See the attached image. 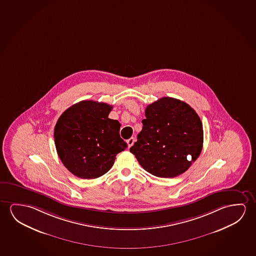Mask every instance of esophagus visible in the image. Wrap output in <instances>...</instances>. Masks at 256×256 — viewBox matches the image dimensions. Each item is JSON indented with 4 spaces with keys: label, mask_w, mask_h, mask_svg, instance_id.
<instances>
[{
    "label": "esophagus",
    "mask_w": 256,
    "mask_h": 256,
    "mask_svg": "<svg viewBox=\"0 0 256 256\" xmlns=\"http://www.w3.org/2000/svg\"><path fill=\"white\" fill-rule=\"evenodd\" d=\"M134 138H131L126 141V144H128V148H130L131 146H133L134 144Z\"/></svg>",
    "instance_id": "obj_1"
}]
</instances>
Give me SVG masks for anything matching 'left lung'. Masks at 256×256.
Returning a JSON list of instances; mask_svg holds the SVG:
<instances>
[{
  "mask_svg": "<svg viewBox=\"0 0 256 256\" xmlns=\"http://www.w3.org/2000/svg\"><path fill=\"white\" fill-rule=\"evenodd\" d=\"M146 117L130 152L155 176L184 173L203 147V126L197 112L179 99L162 98L146 107Z\"/></svg>",
  "mask_w": 256,
  "mask_h": 256,
  "instance_id": "1",
  "label": "left lung"
}]
</instances>
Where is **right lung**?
I'll use <instances>...</instances> for the list:
<instances>
[{
	"label": "right lung",
	"mask_w": 256,
	"mask_h": 256,
	"mask_svg": "<svg viewBox=\"0 0 256 256\" xmlns=\"http://www.w3.org/2000/svg\"><path fill=\"white\" fill-rule=\"evenodd\" d=\"M112 109L106 102L84 100L64 112L56 122V149L64 166L76 176H102L116 155L126 149L120 136V123L108 118Z\"/></svg>",
	"instance_id": "right-lung-1"
}]
</instances>
